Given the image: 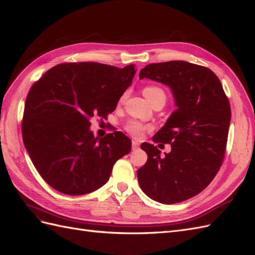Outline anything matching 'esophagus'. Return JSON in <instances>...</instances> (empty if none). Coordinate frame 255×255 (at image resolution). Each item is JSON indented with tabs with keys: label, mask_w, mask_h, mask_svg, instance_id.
Listing matches in <instances>:
<instances>
[{
	"label": "esophagus",
	"mask_w": 255,
	"mask_h": 255,
	"mask_svg": "<svg viewBox=\"0 0 255 255\" xmlns=\"http://www.w3.org/2000/svg\"><path fill=\"white\" fill-rule=\"evenodd\" d=\"M138 146H139V142H138L136 139H133L132 140V149L133 150H136Z\"/></svg>",
	"instance_id": "1"
}]
</instances>
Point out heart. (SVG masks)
I'll list each match as a JSON object with an SVG mask.
<instances>
[{
  "mask_svg": "<svg viewBox=\"0 0 255 255\" xmlns=\"http://www.w3.org/2000/svg\"><path fill=\"white\" fill-rule=\"evenodd\" d=\"M143 95L144 97L148 99V101L151 102L153 99H155L158 96H163L166 98L165 91L156 86H148L143 89ZM126 129L128 130V133H129L130 135H133L134 137L139 138L141 137V135L145 132V130H149L150 128L148 126L142 125L141 122L139 121H135V120H130L127 123L126 126Z\"/></svg>",
  "mask_w": 255,
  "mask_h": 255,
  "instance_id": "b5f03b06",
  "label": "heart"
}]
</instances>
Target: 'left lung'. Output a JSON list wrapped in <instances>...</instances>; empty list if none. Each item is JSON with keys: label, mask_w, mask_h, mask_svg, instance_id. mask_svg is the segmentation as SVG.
Instances as JSON below:
<instances>
[{"label": "left lung", "mask_w": 255, "mask_h": 255, "mask_svg": "<svg viewBox=\"0 0 255 255\" xmlns=\"http://www.w3.org/2000/svg\"><path fill=\"white\" fill-rule=\"evenodd\" d=\"M170 87L176 110L153 136L169 143L160 156L154 144L142 143L146 163L137 170L140 188L152 200L174 204L195 197L217 174L225 156L231 107L222 85L208 68L184 60L150 64L139 79Z\"/></svg>", "instance_id": "left-lung-1"}]
</instances>
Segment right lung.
<instances>
[{
    "mask_svg": "<svg viewBox=\"0 0 255 255\" xmlns=\"http://www.w3.org/2000/svg\"><path fill=\"white\" fill-rule=\"evenodd\" d=\"M134 65L119 69L99 63L51 68L25 101L22 137L35 168L51 187L69 196L89 194L109 181L116 161L130 151L121 132L99 139L90 120L116 110L132 84Z\"/></svg>",
    "mask_w": 255,
    "mask_h": 255,
    "instance_id": "right-lung-1",
    "label": "right lung"
}]
</instances>
